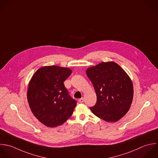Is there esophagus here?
<instances>
[{
	"label": "esophagus",
	"instance_id": "34e87169",
	"mask_svg": "<svg viewBox=\"0 0 158 158\" xmlns=\"http://www.w3.org/2000/svg\"><path fill=\"white\" fill-rule=\"evenodd\" d=\"M79 102L80 103H83V102H84V98H81L79 99Z\"/></svg>",
	"mask_w": 158,
	"mask_h": 158
}]
</instances>
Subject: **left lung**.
<instances>
[{
	"label": "left lung",
	"mask_w": 158,
	"mask_h": 158,
	"mask_svg": "<svg viewBox=\"0 0 158 158\" xmlns=\"http://www.w3.org/2000/svg\"><path fill=\"white\" fill-rule=\"evenodd\" d=\"M86 74L93 84L97 98L90 110L106 122L119 121L128 112L133 100L134 88L129 76L113 61L90 67Z\"/></svg>",
	"instance_id": "1"
}]
</instances>
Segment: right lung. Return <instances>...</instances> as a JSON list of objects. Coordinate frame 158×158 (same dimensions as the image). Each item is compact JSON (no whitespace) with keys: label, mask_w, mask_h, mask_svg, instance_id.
Instances as JSON below:
<instances>
[{"label":"right lung","mask_w":158,"mask_h":158,"mask_svg":"<svg viewBox=\"0 0 158 158\" xmlns=\"http://www.w3.org/2000/svg\"><path fill=\"white\" fill-rule=\"evenodd\" d=\"M71 73L68 68L44 66L29 82L27 92L29 107L35 117L47 127L60 126L73 114L77 102L69 95L63 83Z\"/></svg>","instance_id":"obj_1"}]
</instances>
